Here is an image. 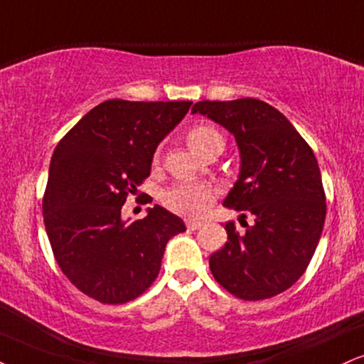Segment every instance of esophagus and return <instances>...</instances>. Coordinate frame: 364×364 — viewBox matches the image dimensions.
<instances>
[{
	"label": "esophagus",
	"instance_id": "obj_1",
	"mask_svg": "<svg viewBox=\"0 0 364 364\" xmlns=\"http://www.w3.org/2000/svg\"><path fill=\"white\" fill-rule=\"evenodd\" d=\"M203 225V222L201 220H193V218H190V220H186V227L190 230H196V229H200V227Z\"/></svg>",
	"mask_w": 364,
	"mask_h": 364
}]
</instances>
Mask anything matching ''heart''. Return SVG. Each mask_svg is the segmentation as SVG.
I'll return each instance as SVG.
<instances>
[{
	"label": "heart",
	"instance_id": "b5f03b06",
	"mask_svg": "<svg viewBox=\"0 0 364 364\" xmlns=\"http://www.w3.org/2000/svg\"><path fill=\"white\" fill-rule=\"evenodd\" d=\"M188 144L200 157L210 149L224 146V139L210 125L191 127L186 135ZM215 200V190L203 183H178L164 191L163 201L171 212L185 217H198Z\"/></svg>",
	"mask_w": 364,
	"mask_h": 364
}]
</instances>
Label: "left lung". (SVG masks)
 <instances>
[{"instance_id":"1","label":"left lung","mask_w":364,"mask_h":364,"mask_svg":"<svg viewBox=\"0 0 364 364\" xmlns=\"http://www.w3.org/2000/svg\"><path fill=\"white\" fill-rule=\"evenodd\" d=\"M191 113L235 137L240 169L224 207L254 217L244 234L225 224V246L210 256L213 278L237 299H271L299 282L321 239L326 195L317 159L288 118L261 100H205Z\"/></svg>"}]
</instances>
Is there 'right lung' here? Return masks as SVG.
I'll return each instance as SVG.
<instances>
[{"mask_svg":"<svg viewBox=\"0 0 364 364\" xmlns=\"http://www.w3.org/2000/svg\"><path fill=\"white\" fill-rule=\"evenodd\" d=\"M190 107L108 100L57 144L43 224L59 268L91 299L117 305L142 295L159 274L168 240L186 230L159 205L135 222L122 218V205L151 174L157 146Z\"/></svg>","mask_w":364,"mask_h":364,"instance_id":"obj_1","label":"right lung"}]
</instances>
